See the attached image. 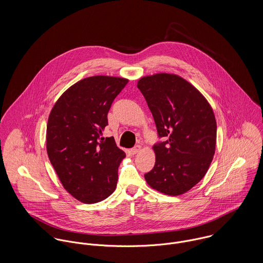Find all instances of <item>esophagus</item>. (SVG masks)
Returning a JSON list of instances; mask_svg holds the SVG:
<instances>
[{
    "mask_svg": "<svg viewBox=\"0 0 263 263\" xmlns=\"http://www.w3.org/2000/svg\"><path fill=\"white\" fill-rule=\"evenodd\" d=\"M141 150H142V147L141 146H137L134 149H130L129 153H130V155H136L137 153H139Z\"/></svg>",
    "mask_w": 263,
    "mask_h": 263,
    "instance_id": "34e87169",
    "label": "esophagus"
}]
</instances>
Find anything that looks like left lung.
<instances>
[{
    "instance_id": "obj_1",
    "label": "left lung",
    "mask_w": 263,
    "mask_h": 263,
    "mask_svg": "<svg viewBox=\"0 0 263 263\" xmlns=\"http://www.w3.org/2000/svg\"><path fill=\"white\" fill-rule=\"evenodd\" d=\"M138 88L164 142L154 145L156 162L147 183L167 195H180L196 185L213 161L217 122L204 96L180 76L142 77Z\"/></svg>"
}]
</instances>
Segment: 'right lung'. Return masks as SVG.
<instances>
[{
	"mask_svg": "<svg viewBox=\"0 0 263 263\" xmlns=\"http://www.w3.org/2000/svg\"><path fill=\"white\" fill-rule=\"evenodd\" d=\"M128 80L93 76L67 89L53 105L46 126V151L63 186L76 199L96 203L116 187L125 153L102 138L113 100Z\"/></svg>",
	"mask_w": 263,
	"mask_h": 263,
	"instance_id": "right-lung-1",
	"label": "right lung"
}]
</instances>
